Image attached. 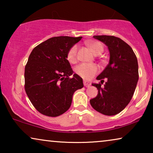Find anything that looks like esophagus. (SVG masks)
Wrapping results in <instances>:
<instances>
[{
    "instance_id": "1",
    "label": "esophagus",
    "mask_w": 153,
    "mask_h": 153,
    "mask_svg": "<svg viewBox=\"0 0 153 153\" xmlns=\"http://www.w3.org/2000/svg\"><path fill=\"white\" fill-rule=\"evenodd\" d=\"M83 84L85 87H90L91 85V83L90 82V81H83Z\"/></svg>"
}]
</instances>
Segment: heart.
<instances>
[{
    "label": "heart",
    "instance_id": "heart-1",
    "mask_svg": "<svg viewBox=\"0 0 153 153\" xmlns=\"http://www.w3.org/2000/svg\"><path fill=\"white\" fill-rule=\"evenodd\" d=\"M90 49L95 55H99L103 51L104 47L99 42H93L89 44ZM77 47L76 45L73 46L69 50L68 53V59L71 63H74L76 60ZM76 73L84 79H90L95 75L98 71L97 66L95 64H86L81 63L75 69Z\"/></svg>",
    "mask_w": 153,
    "mask_h": 153
}]
</instances>
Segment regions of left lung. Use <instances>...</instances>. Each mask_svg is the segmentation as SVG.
Segmentation results:
<instances>
[{"mask_svg": "<svg viewBox=\"0 0 153 153\" xmlns=\"http://www.w3.org/2000/svg\"><path fill=\"white\" fill-rule=\"evenodd\" d=\"M108 47L109 62L97 80L103 83H92L98 90L97 95L90 100L94 109L106 116H114L122 111L129 103L139 80L137 56L130 46L119 37L94 35Z\"/></svg>", "mask_w": 153, "mask_h": 153, "instance_id": "1", "label": "left lung"}]
</instances>
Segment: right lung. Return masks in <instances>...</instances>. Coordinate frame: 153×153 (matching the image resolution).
<instances>
[{
	"label": "right lung",
	"mask_w": 153,
	"mask_h": 153,
	"mask_svg": "<svg viewBox=\"0 0 153 153\" xmlns=\"http://www.w3.org/2000/svg\"><path fill=\"white\" fill-rule=\"evenodd\" d=\"M82 37H53L33 49L25 67V91L34 107L50 117L70 108L74 92L83 87V79L73 74L69 50Z\"/></svg>",
	"instance_id": "right-lung-1"
}]
</instances>
